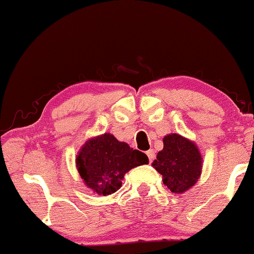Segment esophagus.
<instances>
[{
    "instance_id": "1",
    "label": "esophagus",
    "mask_w": 254,
    "mask_h": 254,
    "mask_svg": "<svg viewBox=\"0 0 254 254\" xmlns=\"http://www.w3.org/2000/svg\"><path fill=\"white\" fill-rule=\"evenodd\" d=\"M146 154H147V156H148L149 162H153V160L155 159V152H154V149H149V151H147V153H146Z\"/></svg>"
}]
</instances>
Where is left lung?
I'll return each mask as SVG.
<instances>
[{"instance_id": "8db88e82", "label": "left lung", "mask_w": 254, "mask_h": 254, "mask_svg": "<svg viewBox=\"0 0 254 254\" xmlns=\"http://www.w3.org/2000/svg\"><path fill=\"white\" fill-rule=\"evenodd\" d=\"M152 166L162 175L163 184L173 193H184L197 183L202 170V156L194 141L178 133L163 138V148Z\"/></svg>"}]
</instances>
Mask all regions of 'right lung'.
<instances>
[{
	"instance_id": "obj_1",
	"label": "right lung",
	"mask_w": 254,
	"mask_h": 254,
	"mask_svg": "<svg viewBox=\"0 0 254 254\" xmlns=\"http://www.w3.org/2000/svg\"><path fill=\"white\" fill-rule=\"evenodd\" d=\"M147 163L145 153L131 148L108 132L85 141L76 156V167L84 184L100 195L115 193L127 171Z\"/></svg>"
}]
</instances>
